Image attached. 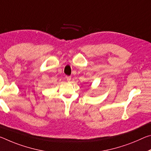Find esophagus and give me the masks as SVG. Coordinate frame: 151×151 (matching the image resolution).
I'll return each mask as SVG.
<instances>
[{
	"mask_svg": "<svg viewBox=\"0 0 151 151\" xmlns=\"http://www.w3.org/2000/svg\"><path fill=\"white\" fill-rule=\"evenodd\" d=\"M67 81H70L71 80V76H66V77Z\"/></svg>",
	"mask_w": 151,
	"mask_h": 151,
	"instance_id": "obj_1",
	"label": "esophagus"
}]
</instances>
